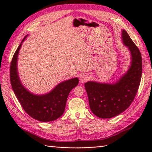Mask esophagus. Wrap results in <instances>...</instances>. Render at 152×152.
Masks as SVG:
<instances>
[{"label":"esophagus","mask_w":152,"mask_h":152,"mask_svg":"<svg viewBox=\"0 0 152 152\" xmlns=\"http://www.w3.org/2000/svg\"><path fill=\"white\" fill-rule=\"evenodd\" d=\"M88 75H86V74H83L82 75L80 76V82L81 83H85L86 82L88 81Z\"/></svg>","instance_id":"esophagus-1"}]
</instances>
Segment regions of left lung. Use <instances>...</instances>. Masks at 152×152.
Instances as JSON below:
<instances>
[{
	"label": "left lung",
	"instance_id": "left-lung-1",
	"mask_svg": "<svg viewBox=\"0 0 152 152\" xmlns=\"http://www.w3.org/2000/svg\"><path fill=\"white\" fill-rule=\"evenodd\" d=\"M121 40L131 56V63L126 72L113 83L88 81L84 85L90 109L101 118L115 117L128 108L140 85L142 72L140 51L124 29L121 30Z\"/></svg>",
	"mask_w": 152,
	"mask_h": 152
}]
</instances>
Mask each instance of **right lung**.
<instances>
[{
    "label": "right lung",
    "instance_id": "right-lung-1",
    "mask_svg": "<svg viewBox=\"0 0 152 152\" xmlns=\"http://www.w3.org/2000/svg\"><path fill=\"white\" fill-rule=\"evenodd\" d=\"M27 35L13 56L10 66V81L12 88L23 108L31 117L42 122L56 120L63 114L69 93L78 84V78L65 80L44 94H34L22 84L19 78L18 60L19 50Z\"/></svg>",
    "mask_w": 152,
    "mask_h": 152
}]
</instances>
